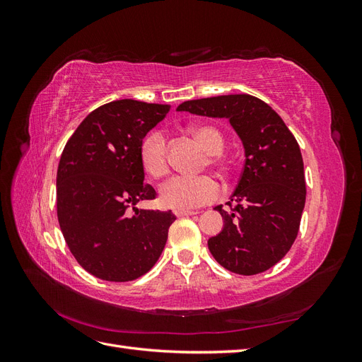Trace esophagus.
Masks as SVG:
<instances>
[{
  "instance_id": "1",
  "label": "esophagus",
  "mask_w": 362,
  "mask_h": 362,
  "mask_svg": "<svg viewBox=\"0 0 362 362\" xmlns=\"http://www.w3.org/2000/svg\"><path fill=\"white\" fill-rule=\"evenodd\" d=\"M173 213H175V216H177V217H184V216H193V214H198V211H193V210H175Z\"/></svg>"
}]
</instances>
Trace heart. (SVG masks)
<instances>
[{
	"label": "heart",
	"mask_w": 362,
	"mask_h": 362,
	"mask_svg": "<svg viewBox=\"0 0 362 362\" xmlns=\"http://www.w3.org/2000/svg\"><path fill=\"white\" fill-rule=\"evenodd\" d=\"M192 131L210 154V163L214 166L222 164L221 152L225 148L222 131L208 124L194 125ZM139 160L141 168L152 178H163L169 172L168 139L163 131H151L144 139L139 151ZM221 192V184L210 175H199V177L177 175L161 185L160 201L164 206L173 208V210H192V208L211 204L218 198Z\"/></svg>",
	"instance_id": "1"
}]
</instances>
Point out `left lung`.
I'll return each mask as SVG.
<instances>
[{"mask_svg":"<svg viewBox=\"0 0 362 362\" xmlns=\"http://www.w3.org/2000/svg\"><path fill=\"white\" fill-rule=\"evenodd\" d=\"M178 112L226 117L245 146L242 177L226 202L221 234L208 240L218 264L238 275H257L286 257L299 233L306 184L298 140L281 116L252 95L185 101Z\"/></svg>","mask_w":362,"mask_h":362,"instance_id":"left-lung-1","label":"left lung"}]
</instances>
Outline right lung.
Returning a JSON list of instances; mask_svg holds the SVG:
<instances>
[{"mask_svg":"<svg viewBox=\"0 0 362 362\" xmlns=\"http://www.w3.org/2000/svg\"><path fill=\"white\" fill-rule=\"evenodd\" d=\"M169 110L166 104L134 100L104 104L83 120L62 152L60 229L78 264L96 278L134 281L152 269L166 245L177 217L134 205L157 196L144 182L139 151Z\"/></svg>","mask_w":362,"mask_h":362,"instance_id":"obj_1","label":"right lung"}]
</instances>
